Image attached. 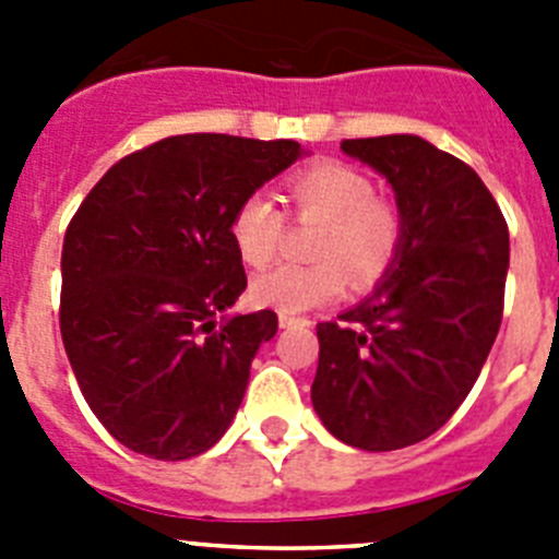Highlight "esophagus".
Wrapping results in <instances>:
<instances>
[{"instance_id": "esophagus-1", "label": "esophagus", "mask_w": 559, "mask_h": 559, "mask_svg": "<svg viewBox=\"0 0 559 559\" xmlns=\"http://www.w3.org/2000/svg\"><path fill=\"white\" fill-rule=\"evenodd\" d=\"M305 324H310L305 316H290V313H280V328H305Z\"/></svg>"}]
</instances>
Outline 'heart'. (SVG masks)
Returning a JSON list of instances; mask_svg holds the SVG:
<instances>
[{"label":"heart","mask_w":559,"mask_h":559,"mask_svg":"<svg viewBox=\"0 0 559 559\" xmlns=\"http://www.w3.org/2000/svg\"><path fill=\"white\" fill-rule=\"evenodd\" d=\"M290 210L299 221H322L313 237V263H283L251 283L257 305L280 313H305L333 302L344 283L372 288L386 274L403 243V218L378 199L367 173L344 162H319L288 181ZM237 254L251 269L274 260L285 235V212L265 192L237 204L229 226Z\"/></svg>","instance_id":"heart-1"}]
</instances>
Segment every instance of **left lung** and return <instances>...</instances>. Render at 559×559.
Here are the masks:
<instances>
[{
    "instance_id": "left-lung-1",
    "label": "left lung",
    "mask_w": 559,
    "mask_h": 559,
    "mask_svg": "<svg viewBox=\"0 0 559 559\" xmlns=\"http://www.w3.org/2000/svg\"><path fill=\"white\" fill-rule=\"evenodd\" d=\"M392 185L403 243L383 283L322 322L310 400L360 451L431 437L471 394L501 328L510 229L476 170L414 133L344 140Z\"/></svg>"
}]
</instances>
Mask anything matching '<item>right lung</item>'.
I'll return each instance as SVG.
<instances>
[{"label":"right lung","instance_id":"right-lung-1","mask_svg":"<svg viewBox=\"0 0 559 559\" xmlns=\"http://www.w3.org/2000/svg\"><path fill=\"white\" fill-rule=\"evenodd\" d=\"M302 156L294 140L181 133L120 159L69 221L61 338L117 442L181 462L231 426L276 313L226 316L246 290L237 204Z\"/></svg>","mask_w":559,"mask_h":559}]
</instances>
